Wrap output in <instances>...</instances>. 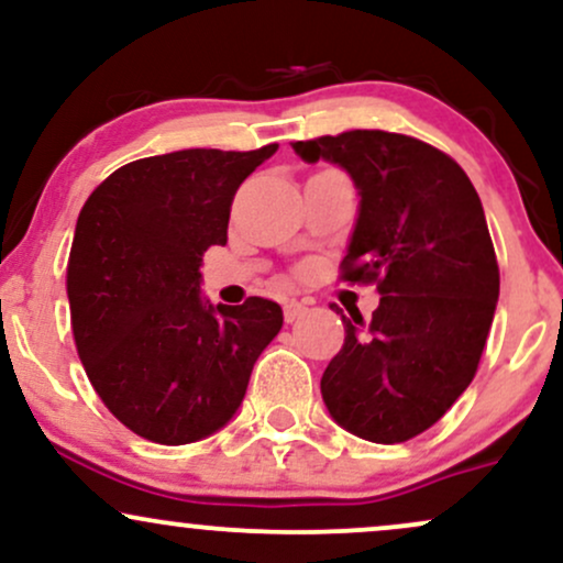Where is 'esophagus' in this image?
Listing matches in <instances>:
<instances>
[{
  "instance_id": "1",
  "label": "esophagus",
  "mask_w": 563,
  "mask_h": 563,
  "mask_svg": "<svg viewBox=\"0 0 563 563\" xmlns=\"http://www.w3.org/2000/svg\"><path fill=\"white\" fill-rule=\"evenodd\" d=\"M303 314H307V307H303V303H299V301H288L286 307H283V318H286V322L301 320Z\"/></svg>"
}]
</instances>
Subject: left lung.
I'll return each mask as SVG.
<instances>
[{
  "instance_id": "1",
  "label": "left lung",
  "mask_w": 563,
  "mask_h": 563,
  "mask_svg": "<svg viewBox=\"0 0 563 563\" xmlns=\"http://www.w3.org/2000/svg\"><path fill=\"white\" fill-rule=\"evenodd\" d=\"M294 151L352 177L360 209L341 267L380 294L371 322L341 314L322 402L354 437L407 442L468 389L487 344L500 273L482 200L455 161L405 134L354 129Z\"/></svg>"
}]
</instances>
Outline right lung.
<instances>
[{
  "mask_svg": "<svg viewBox=\"0 0 563 563\" xmlns=\"http://www.w3.org/2000/svg\"><path fill=\"white\" fill-rule=\"evenodd\" d=\"M277 145L132 161L84 203L68 260L76 349L108 410L134 434L190 444L241 407L283 309L200 294L209 245L228 243L235 190Z\"/></svg>",
  "mask_w": 563,
  "mask_h": 563,
  "instance_id": "obj_1",
  "label": "right lung"
}]
</instances>
